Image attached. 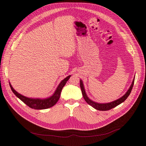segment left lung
<instances>
[{
  "label": "left lung",
  "mask_w": 146,
  "mask_h": 146,
  "mask_svg": "<svg viewBox=\"0 0 146 146\" xmlns=\"http://www.w3.org/2000/svg\"><path fill=\"white\" fill-rule=\"evenodd\" d=\"M134 78H134V80L133 81V82H132V84H131V86L129 87V90H127V91L124 96L119 98V99L117 100H115V101H113V102L108 103H98L96 102H94V101H93L92 100H91L86 95V92H85V90H84V85L83 83V81L81 80H80V88H81V92H82V94H83L84 99L86 101V102L88 104H89L90 106H91L93 108H94V109H96L97 110L108 111V110H110L112 109V108H115L116 106H117V105L120 104L121 103H123L124 101L127 99V98L129 96V94L132 91V89H133L134 83Z\"/></svg>",
  "instance_id": "left-lung-1"
}]
</instances>
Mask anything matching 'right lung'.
Returning a JSON list of instances; mask_svg holds the SVG:
<instances>
[{
	"mask_svg": "<svg viewBox=\"0 0 146 146\" xmlns=\"http://www.w3.org/2000/svg\"><path fill=\"white\" fill-rule=\"evenodd\" d=\"M70 76L71 75H69L68 76L66 77L65 79L61 81L53 95L49 98H45V99H40V98H30L23 96L18 92H17V91L13 88L11 84L10 83L9 84L12 92L15 94V96L19 98L20 100L23 101V102L25 104H27V106L32 108V109L35 110H45L53 106L54 105L58 102V101L60 97L61 92H62L63 88L65 85L67 81H68Z\"/></svg>",
	"mask_w": 146,
	"mask_h": 146,
	"instance_id": "add662e5",
	"label": "right lung"
}]
</instances>
